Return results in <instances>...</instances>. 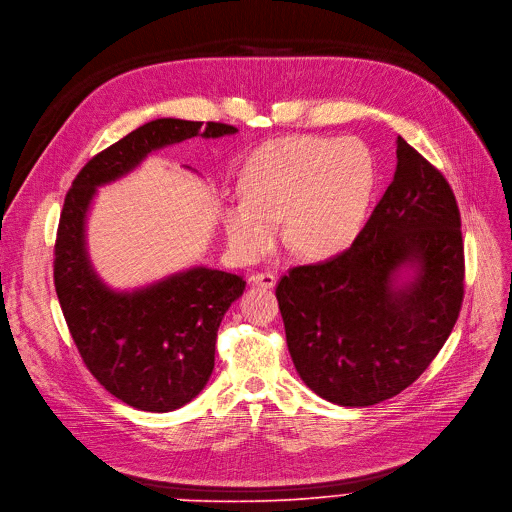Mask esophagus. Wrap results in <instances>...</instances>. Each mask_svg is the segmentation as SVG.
Wrapping results in <instances>:
<instances>
[{
	"mask_svg": "<svg viewBox=\"0 0 512 512\" xmlns=\"http://www.w3.org/2000/svg\"><path fill=\"white\" fill-rule=\"evenodd\" d=\"M249 282L253 286H261V288H274L276 286V276L270 272H257L249 278Z\"/></svg>",
	"mask_w": 512,
	"mask_h": 512,
	"instance_id": "1",
	"label": "esophagus"
}]
</instances>
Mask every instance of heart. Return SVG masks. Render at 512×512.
I'll return each instance as SVG.
<instances>
[{
    "label": "heart",
    "mask_w": 512,
    "mask_h": 512,
    "mask_svg": "<svg viewBox=\"0 0 512 512\" xmlns=\"http://www.w3.org/2000/svg\"><path fill=\"white\" fill-rule=\"evenodd\" d=\"M376 165L355 138L291 136L261 146L242 173V201L224 211L230 249L242 261L286 238L307 257H332L358 238L374 198Z\"/></svg>",
    "instance_id": "1"
}]
</instances>
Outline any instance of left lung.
Wrapping results in <instances>:
<instances>
[{
  "label": "left lung",
  "instance_id": "obj_1",
  "mask_svg": "<svg viewBox=\"0 0 512 512\" xmlns=\"http://www.w3.org/2000/svg\"><path fill=\"white\" fill-rule=\"evenodd\" d=\"M393 182L351 247L282 276L276 299L303 383L364 408L427 370L464 295L460 211L450 184L397 136Z\"/></svg>",
  "mask_w": 512,
  "mask_h": 512
}]
</instances>
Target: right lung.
I'll list each match as a JSON object with an SVG mask.
<instances>
[{
  "label": "right lung",
  "instance_id": "right-lung-1",
  "mask_svg": "<svg viewBox=\"0 0 512 512\" xmlns=\"http://www.w3.org/2000/svg\"><path fill=\"white\" fill-rule=\"evenodd\" d=\"M238 129L224 123L157 119L108 146L75 177L64 198L54 247V284L85 366L121 402L171 412L205 389L215 366L221 318L242 295L236 274L192 265L146 286L119 291L94 270L87 217L100 186L138 169L148 154L194 136L215 140Z\"/></svg>",
  "mask_w": 512,
  "mask_h": 512
}]
</instances>
